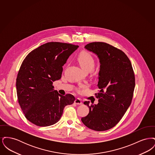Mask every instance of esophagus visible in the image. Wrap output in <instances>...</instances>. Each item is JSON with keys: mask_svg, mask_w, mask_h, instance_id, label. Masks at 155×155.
Here are the masks:
<instances>
[{"mask_svg": "<svg viewBox=\"0 0 155 155\" xmlns=\"http://www.w3.org/2000/svg\"><path fill=\"white\" fill-rule=\"evenodd\" d=\"M74 103L76 104H82V101H81V99H79V98H77L75 101H74Z\"/></svg>", "mask_w": 155, "mask_h": 155, "instance_id": "obj_1", "label": "esophagus"}]
</instances>
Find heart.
<instances>
[{
    "label": "heart",
    "mask_w": 155,
    "mask_h": 155,
    "mask_svg": "<svg viewBox=\"0 0 155 155\" xmlns=\"http://www.w3.org/2000/svg\"><path fill=\"white\" fill-rule=\"evenodd\" d=\"M78 61L85 71H92L96 65L95 60L89 52H81L78 57Z\"/></svg>",
    "instance_id": "b5f03b06"
}]
</instances>
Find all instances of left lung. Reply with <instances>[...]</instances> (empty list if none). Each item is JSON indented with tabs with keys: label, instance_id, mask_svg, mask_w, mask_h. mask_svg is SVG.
<instances>
[{
	"label": "left lung",
	"instance_id": "1",
	"mask_svg": "<svg viewBox=\"0 0 155 155\" xmlns=\"http://www.w3.org/2000/svg\"><path fill=\"white\" fill-rule=\"evenodd\" d=\"M85 48L99 59V92L97 104L84 102L89 111L81 121L91 130L106 131L118 123L131 104L135 84L133 67L125 53L110 45L92 42Z\"/></svg>",
	"mask_w": 155,
	"mask_h": 155
}]
</instances>
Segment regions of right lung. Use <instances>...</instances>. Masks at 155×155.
<instances>
[{
	"instance_id": "add662e5",
	"label": "right lung",
	"mask_w": 155,
	"mask_h": 155,
	"mask_svg": "<svg viewBox=\"0 0 155 155\" xmlns=\"http://www.w3.org/2000/svg\"><path fill=\"white\" fill-rule=\"evenodd\" d=\"M78 45L52 42L33 50L22 61L16 79L17 95L25 117L39 127L54 124L67 105L74 103L54 89L53 82L61 78L63 66Z\"/></svg>"
}]
</instances>
